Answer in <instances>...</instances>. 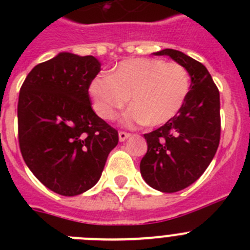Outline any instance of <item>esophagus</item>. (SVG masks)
Masks as SVG:
<instances>
[{
    "mask_svg": "<svg viewBox=\"0 0 250 250\" xmlns=\"http://www.w3.org/2000/svg\"><path fill=\"white\" fill-rule=\"evenodd\" d=\"M129 136H130L129 132H126V131H119V140H120V141H125L127 138H129Z\"/></svg>",
    "mask_w": 250,
    "mask_h": 250,
    "instance_id": "obj_1",
    "label": "esophagus"
}]
</instances>
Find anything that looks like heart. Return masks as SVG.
I'll list each match as a JSON object with an SVG mask.
<instances>
[{
  "label": "heart",
  "instance_id": "obj_1",
  "mask_svg": "<svg viewBox=\"0 0 250 250\" xmlns=\"http://www.w3.org/2000/svg\"><path fill=\"white\" fill-rule=\"evenodd\" d=\"M190 77L184 66L159 59H131L110 74H99L89 85L95 112L114 120L130 99L127 125L160 126L175 118L189 94Z\"/></svg>",
  "mask_w": 250,
  "mask_h": 250
}]
</instances>
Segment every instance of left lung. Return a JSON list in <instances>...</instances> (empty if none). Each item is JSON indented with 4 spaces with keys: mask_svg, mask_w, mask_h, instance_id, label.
<instances>
[{
    "mask_svg": "<svg viewBox=\"0 0 250 250\" xmlns=\"http://www.w3.org/2000/svg\"><path fill=\"white\" fill-rule=\"evenodd\" d=\"M154 55L171 57L191 79L190 91L175 118L144 134L147 151L140 161V173L150 187L175 193L202 176L219 146V90L207 67L190 56L171 48Z\"/></svg>",
    "mask_w": 250,
    "mask_h": 250,
    "instance_id": "1",
    "label": "left lung"
}]
</instances>
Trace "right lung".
Listing matches in <instances>:
<instances>
[{"mask_svg":"<svg viewBox=\"0 0 250 250\" xmlns=\"http://www.w3.org/2000/svg\"><path fill=\"white\" fill-rule=\"evenodd\" d=\"M94 56L61 52L35 66L20 90L19 144L28 169L63 196L100 179L119 134L91 107L89 85L100 72Z\"/></svg>","mask_w":250,"mask_h":250,"instance_id":"right-lung-1","label":"right lung"}]
</instances>
